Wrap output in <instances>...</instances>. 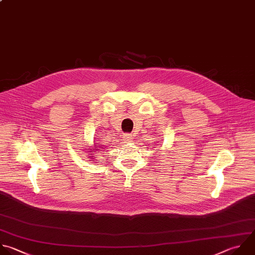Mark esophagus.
<instances>
[{"label":"esophagus","mask_w":255,"mask_h":255,"mask_svg":"<svg viewBox=\"0 0 255 255\" xmlns=\"http://www.w3.org/2000/svg\"><path fill=\"white\" fill-rule=\"evenodd\" d=\"M123 138H124L126 141L130 142V141L133 140V135H132V134H129V133H126V134L123 135Z\"/></svg>","instance_id":"esophagus-1"}]
</instances>
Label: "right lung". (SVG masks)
Wrapping results in <instances>:
<instances>
[{"instance_id": "right-lung-1", "label": "right lung", "mask_w": 255, "mask_h": 255, "mask_svg": "<svg viewBox=\"0 0 255 255\" xmlns=\"http://www.w3.org/2000/svg\"><path fill=\"white\" fill-rule=\"evenodd\" d=\"M98 150H99V149H98ZM91 152H94V151H91Z\"/></svg>"}]
</instances>
